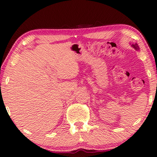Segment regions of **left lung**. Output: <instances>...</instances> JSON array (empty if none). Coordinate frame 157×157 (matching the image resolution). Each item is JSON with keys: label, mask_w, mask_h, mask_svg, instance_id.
I'll list each match as a JSON object with an SVG mask.
<instances>
[{"label": "left lung", "mask_w": 157, "mask_h": 157, "mask_svg": "<svg viewBox=\"0 0 157 157\" xmlns=\"http://www.w3.org/2000/svg\"><path fill=\"white\" fill-rule=\"evenodd\" d=\"M130 44H131V46H132V47L133 48H135V49L136 50V51H139V50H140L139 47H138V45L137 43H135V44L131 43Z\"/></svg>", "instance_id": "1"}]
</instances>
